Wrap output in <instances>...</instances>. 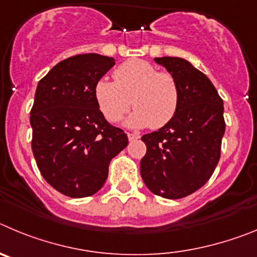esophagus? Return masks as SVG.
Masks as SVG:
<instances>
[{"label":"esophagus","instance_id":"34e87169","mask_svg":"<svg viewBox=\"0 0 257 257\" xmlns=\"http://www.w3.org/2000/svg\"><path fill=\"white\" fill-rule=\"evenodd\" d=\"M140 138V136L136 133H128V140L129 141H137Z\"/></svg>","mask_w":257,"mask_h":257}]
</instances>
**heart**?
I'll return each instance as SVG.
<instances>
[{"mask_svg":"<svg viewBox=\"0 0 257 257\" xmlns=\"http://www.w3.org/2000/svg\"><path fill=\"white\" fill-rule=\"evenodd\" d=\"M114 82L101 78L94 85V98L103 116L116 123L131 108L129 128H161L174 117L179 88L172 74L157 71L151 62L131 59L114 70Z\"/></svg>","mask_w":257,"mask_h":257,"instance_id":"obj_1","label":"heart"}]
</instances>
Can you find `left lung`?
<instances>
[{
  "label": "left lung",
  "mask_w": 257,
  "mask_h": 257,
  "mask_svg": "<svg viewBox=\"0 0 257 257\" xmlns=\"http://www.w3.org/2000/svg\"><path fill=\"white\" fill-rule=\"evenodd\" d=\"M154 60L177 82L179 105L166 125L142 137L147 152L141 175L152 193L177 200L200 189L218 165L224 106L211 80L189 61L169 56Z\"/></svg>",
  "instance_id": "8db88e82"
}]
</instances>
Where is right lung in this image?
Here are the masks:
<instances>
[{
  "label": "right lung",
  "mask_w": 257,
  "mask_h": 257,
  "mask_svg": "<svg viewBox=\"0 0 257 257\" xmlns=\"http://www.w3.org/2000/svg\"><path fill=\"white\" fill-rule=\"evenodd\" d=\"M114 65L112 57L77 55L60 61L37 85L32 150L47 183L69 197L100 191L111 159L128 146L126 134L107 123L94 98L97 80Z\"/></svg>",
  "instance_id": "right-lung-1"
}]
</instances>
